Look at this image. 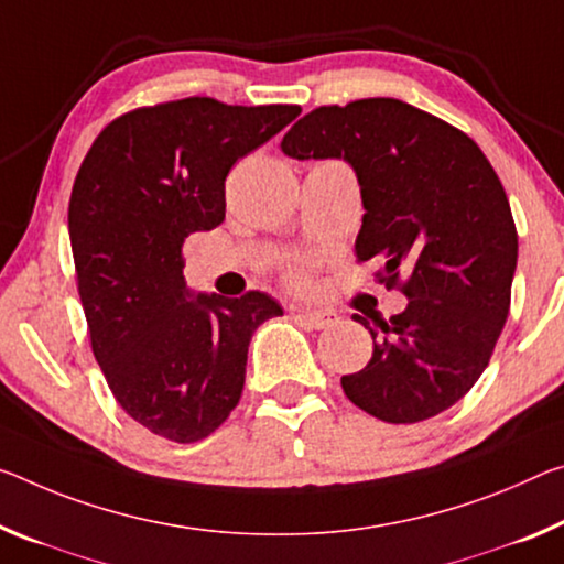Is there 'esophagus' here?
<instances>
[{
    "label": "esophagus",
    "instance_id": "1",
    "mask_svg": "<svg viewBox=\"0 0 564 564\" xmlns=\"http://www.w3.org/2000/svg\"><path fill=\"white\" fill-rule=\"evenodd\" d=\"M296 318L311 328H328L338 321L334 311H299Z\"/></svg>",
    "mask_w": 564,
    "mask_h": 564
}]
</instances>
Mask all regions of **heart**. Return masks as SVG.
Listing matches in <instances>:
<instances>
[{"label":"heart","mask_w":564,"mask_h":564,"mask_svg":"<svg viewBox=\"0 0 564 564\" xmlns=\"http://www.w3.org/2000/svg\"><path fill=\"white\" fill-rule=\"evenodd\" d=\"M291 281L296 283V285L306 283V273H303V268H296V271H291Z\"/></svg>","instance_id":"heart-1"}]
</instances>
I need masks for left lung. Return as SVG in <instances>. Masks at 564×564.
Instances as JSON below:
<instances>
[{"label":"left lung","mask_w":564,"mask_h":564,"mask_svg":"<svg viewBox=\"0 0 564 564\" xmlns=\"http://www.w3.org/2000/svg\"><path fill=\"white\" fill-rule=\"evenodd\" d=\"M296 160H344L361 187L356 258L409 299L381 321L346 397L389 424L442 414L475 387L509 314L517 228L502 183L462 130L394 97L316 107L281 140Z\"/></svg>","instance_id":"1"}]
</instances>
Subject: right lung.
<instances>
[{"label":"right lung","instance_id":"add662e5","mask_svg":"<svg viewBox=\"0 0 564 564\" xmlns=\"http://www.w3.org/2000/svg\"><path fill=\"white\" fill-rule=\"evenodd\" d=\"M301 115L213 97L140 107L97 135L69 198V243L93 354L148 432L193 444L236 409L256 328L283 316L261 291L193 293L183 243L226 218V175Z\"/></svg>","mask_w":564,"mask_h":564}]
</instances>
